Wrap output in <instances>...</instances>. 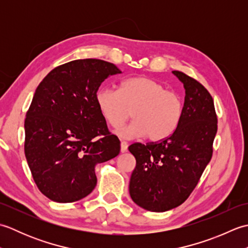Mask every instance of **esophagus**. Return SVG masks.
Listing matches in <instances>:
<instances>
[{
    "instance_id": "obj_1",
    "label": "esophagus",
    "mask_w": 248,
    "mask_h": 248,
    "mask_svg": "<svg viewBox=\"0 0 248 248\" xmlns=\"http://www.w3.org/2000/svg\"><path fill=\"white\" fill-rule=\"evenodd\" d=\"M127 150H128V143H127V141L123 140L120 143V151L121 152H127Z\"/></svg>"
}]
</instances>
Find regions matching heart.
I'll return each mask as SVG.
<instances>
[{
    "label": "heart",
    "instance_id": "b5f03b06",
    "mask_svg": "<svg viewBox=\"0 0 248 248\" xmlns=\"http://www.w3.org/2000/svg\"><path fill=\"white\" fill-rule=\"evenodd\" d=\"M97 107L113 128L133 120L116 131L121 139L146 136L150 141L165 140L175 132L183 114V100L176 92L154 78L135 77L120 83L119 91L101 87L96 93Z\"/></svg>",
    "mask_w": 248,
    "mask_h": 248
}]
</instances>
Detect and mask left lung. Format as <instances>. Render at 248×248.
Wrapping results in <instances>:
<instances>
[{"label": "left lung", "instance_id": "obj_1", "mask_svg": "<svg viewBox=\"0 0 248 248\" xmlns=\"http://www.w3.org/2000/svg\"><path fill=\"white\" fill-rule=\"evenodd\" d=\"M172 73L186 89L182 118L176 131L159 143L129 146L136 160L130 196L140 208L152 212H165L186 202L211 160L217 132L210 93L186 73Z\"/></svg>", "mask_w": 248, "mask_h": 248}]
</instances>
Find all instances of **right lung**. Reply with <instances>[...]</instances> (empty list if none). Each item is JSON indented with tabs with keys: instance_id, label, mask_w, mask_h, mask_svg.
I'll return each instance as SVG.
<instances>
[{
	"instance_id": "add662e5",
	"label": "right lung",
	"mask_w": 248,
	"mask_h": 248,
	"mask_svg": "<svg viewBox=\"0 0 248 248\" xmlns=\"http://www.w3.org/2000/svg\"><path fill=\"white\" fill-rule=\"evenodd\" d=\"M112 62L77 60L54 68L36 88L24 121V154L39 191L56 202L86 197L97 184L94 166L117 156L120 141L108 129L96 93Z\"/></svg>"
}]
</instances>
